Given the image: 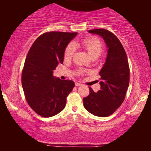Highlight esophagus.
I'll return each instance as SVG.
<instances>
[{"label": "esophagus", "mask_w": 151, "mask_h": 151, "mask_svg": "<svg viewBox=\"0 0 151 151\" xmlns=\"http://www.w3.org/2000/svg\"><path fill=\"white\" fill-rule=\"evenodd\" d=\"M82 84L79 83H75V86H81Z\"/></svg>", "instance_id": "34e87169"}]
</instances>
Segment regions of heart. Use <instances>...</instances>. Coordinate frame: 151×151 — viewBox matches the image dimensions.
Instances as JSON below:
<instances>
[{
	"label": "heart",
	"instance_id": "b5f03b06",
	"mask_svg": "<svg viewBox=\"0 0 151 151\" xmlns=\"http://www.w3.org/2000/svg\"><path fill=\"white\" fill-rule=\"evenodd\" d=\"M83 46V47L86 50L88 55L92 59H95L101 55L103 50V45L99 39L95 38H88L84 40L83 42L79 43L78 42L70 44L66 47L64 58L65 60L71 59L75 51V48Z\"/></svg>",
	"mask_w": 151,
	"mask_h": 151
}]
</instances>
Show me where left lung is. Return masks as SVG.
I'll return each instance as SVG.
<instances>
[{
	"label": "left lung",
	"instance_id": "1",
	"mask_svg": "<svg viewBox=\"0 0 151 151\" xmlns=\"http://www.w3.org/2000/svg\"><path fill=\"white\" fill-rule=\"evenodd\" d=\"M91 34L101 36L107 48L106 60L99 75L101 89L83 99L85 109L93 115L106 117L111 115L124 101L129 85L130 70L126 52L113 33L103 29L90 30Z\"/></svg>",
	"mask_w": 151,
	"mask_h": 151
}]
</instances>
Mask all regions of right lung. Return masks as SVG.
Here are the masks:
<instances>
[{
  "label": "right lung",
  "instance_id": "right-lung-1",
  "mask_svg": "<svg viewBox=\"0 0 151 151\" xmlns=\"http://www.w3.org/2000/svg\"><path fill=\"white\" fill-rule=\"evenodd\" d=\"M77 32H49L40 35L28 52L22 73V86L28 104L43 117L53 116L65 109L72 81L60 80L53 70L63 64L65 49Z\"/></svg>",
  "mask_w": 151,
  "mask_h": 151
}]
</instances>
